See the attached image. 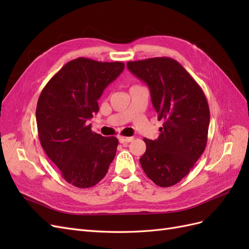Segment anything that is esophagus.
<instances>
[{
  "instance_id": "esophagus-1",
  "label": "esophagus",
  "mask_w": 249,
  "mask_h": 249,
  "mask_svg": "<svg viewBox=\"0 0 249 249\" xmlns=\"http://www.w3.org/2000/svg\"><path fill=\"white\" fill-rule=\"evenodd\" d=\"M133 137H124V136H119L118 140L120 143H129L131 141H133Z\"/></svg>"
}]
</instances>
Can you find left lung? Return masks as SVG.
Segmentation results:
<instances>
[{
    "label": "left lung",
    "instance_id": "obj_1",
    "mask_svg": "<svg viewBox=\"0 0 249 249\" xmlns=\"http://www.w3.org/2000/svg\"><path fill=\"white\" fill-rule=\"evenodd\" d=\"M127 69L145 82L158 119L160 136L144 138L140 158L145 175L160 187L178 184L205 152L210 109L201 87L177 60L156 57L129 61Z\"/></svg>",
    "mask_w": 249,
    "mask_h": 249
}]
</instances>
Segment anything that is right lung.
I'll return each instance as SVG.
<instances>
[{
	"label": "right lung",
	"instance_id": "1",
	"mask_svg": "<svg viewBox=\"0 0 249 249\" xmlns=\"http://www.w3.org/2000/svg\"><path fill=\"white\" fill-rule=\"evenodd\" d=\"M124 63L77 58L67 62L39 95L36 123L40 144L67 183L78 188L96 185L116 154V137L91 131L88 120L99 112L104 89Z\"/></svg>",
	"mask_w": 249,
	"mask_h": 249
}]
</instances>
